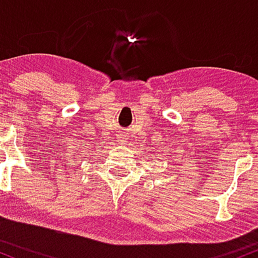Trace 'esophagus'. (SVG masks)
I'll return each instance as SVG.
<instances>
[{
  "instance_id": "obj_1",
  "label": "esophagus",
  "mask_w": 258,
  "mask_h": 258,
  "mask_svg": "<svg viewBox=\"0 0 258 258\" xmlns=\"http://www.w3.org/2000/svg\"><path fill=\"white\" fill-rule=\"evenodd\" d=\"M121 137H123V138H121V139H124V140H123V143H120L121 145H125L126 144V135H121Z\"/></svg>"
}]
</instances>
